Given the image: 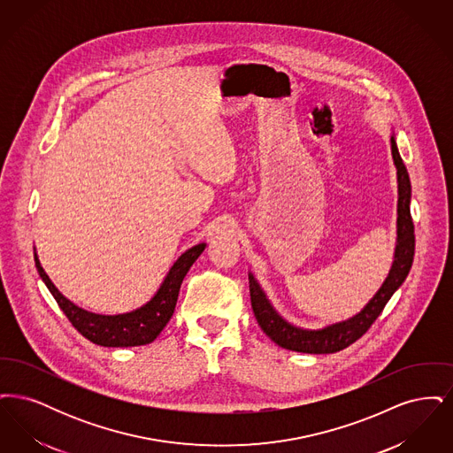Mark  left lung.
Here are the masks:
<instances>
[{"mask_svg":"<svg viewBox=\"0 0 453 453\" xmlns=\"http://www.w3.org/2000/svg\"><path fill=\"white\" fill-rule=\"evenodd\" d=\"M390 151L394 166L397 170V237L394 248V259L390 265L388 277L375 296L366 302L364 309L355 316L340 323L327 324L319 329H305L301 326L288 323L281 318L279 311L261 288L257 277L250 272V294L255 318L263 333L275 343L285 349L324 355L336 353L345 349L346 346L355 343L366 329L380 316L388 299L403 285L410 273L412 257H414V226L411 219V181L408 170L401 159V154L395 144V134L390 135Z\"/></svg>","mask_w":453,"mask_h":453,"instance_id":"8db88e82","label":"left lung"}]
</instances>
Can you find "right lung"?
I'll return each instance as SVG.
<instances>
[{
	"label": "right lung",
	"mask_w": 453,
	"mask_h": 453,
	"mask_svg": "<svg viewBox=\"0 0 453 453\" xmlns=\"http://www.w3.org/2000/svg\"><path fill=\"white\" fill-rule=\"evenodd\" d=\"M205 246V242H200L181 253L173 263L172 268L168 270L166 277L163 279L151 299L141 307L122 314H96L69 301L43 272L37 253H34V258L43 283L63 309L67 319L87 340L95 345L107 348H129L150 345L165 329L174 312L181 281L196 258L203 253Z\"/></svg>",
	"instance_id": "add662e5"
}]
</instances>
